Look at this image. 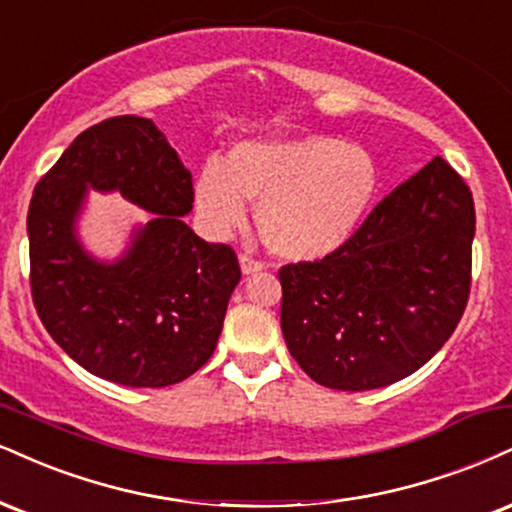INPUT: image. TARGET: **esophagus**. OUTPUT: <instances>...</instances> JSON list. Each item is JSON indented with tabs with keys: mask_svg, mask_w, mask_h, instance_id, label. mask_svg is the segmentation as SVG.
I'll use <instances>...</instances> for the list:
<instances>
[{
	"mask_svg": "<svg viewBox=\"0 0 512 512\" xmlns=\"http://www.w3.org/2000/svg\"><path fill=\"white\" fill-rule=\"evenodd\" d=\"M240 269H243L245 276H250V274L262 272L264 264L260 260H252L250 255H240Z\"/></svg>",
	"mask_w": 512,
	"mask_h": 512,
	"instance_id": "obj_1",
	"label": "esophagus"
}]
</instances>
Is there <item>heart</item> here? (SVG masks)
I'll use <instances>...</instances> for the list:
<instances>
[{"mask_svg":"<svg viewBox=\"0 0 512 512\" xmlns=\"http://www.w3.org/2000/svg\"><path fill=\"white\" fill-rule=\"evenodd\" d=\"M377 188L379 166L360 145L329 135L243 140L197 169L193 205L209 236L229 238L257 202L264 245L288 262H315L346 245Z\"/></svg>","mask_w":512,"mask_h":512,"instance_id":"1","label":"heart"}]
</instances>
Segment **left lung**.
I'll list each match as a JSON object with an SVG mask.
<instances>
[{"instance_id":"8db88e82","label":"left lung","mask_w":512,"mask_h":512,"mask_svg":"<svg viewBox=\"0 0 512 512\" xmlns=\"http://www.w3.org/2000/svg\"><path fill=\"white\" fill-rule=\"evenodd\" d=\"M474 200L434 157L336 252L281 267V331L300 367L336 391L410 377L439 353L470 295Z\"/></svg>"}]
</instances>
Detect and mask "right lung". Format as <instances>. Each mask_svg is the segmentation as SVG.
Instances as JSON below:
<instances>
[{
	"label": "right lung",
	"mask_w": 512,
	"mask_h": 512,
	"mask_svg": "<svg viewBox=\"0 0 512 512\" xmlns=\"http://www.w3.org/2000/svg\"><path fill=\"white\" fill-rule=\"evenodd\" d=\"M90 189L121 192L150 211L112 263L77 238ZM193 178L150 119L90 126L40 178L28 209L35 310L71 360L95 377L162 389L197 372L217 348L240 281L229 245L207 243L183 221Z\"/></svg>",
	"instance_id": "1"
}]
</instances>
